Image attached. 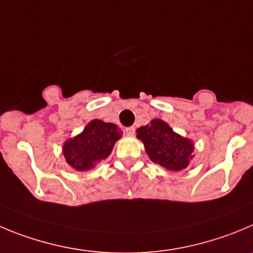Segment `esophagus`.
Returning <instances> with one entry per match:
<instances>
[{
  "mask_svg": "<svg viewBox=\"0 0 253 253\" xmlns=\"http://www.w3.org/2000/svg\"><path fill=\"white\" fill-rule=\"evenodd\" d=\"M125 131H126V133L128 134V136H133L134 131H136V128H134L133 126H131V127H127V128L125 129Z\"/></svg>",
  "mask_w": 253,
  "mask_h": 253,
  "instance_id": "obj_1",
  "label": "esophagus"
}]
</instances>
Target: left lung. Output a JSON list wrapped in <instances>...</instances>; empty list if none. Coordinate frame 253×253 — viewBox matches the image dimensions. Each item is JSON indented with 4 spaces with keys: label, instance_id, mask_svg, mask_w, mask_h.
I'll use <instances>...</instances> for the list:
<instances>
[{
    "label": "left lung",
    "instance_id": "1",
    "mask_svg": "<svg viewBox=\"0 0 253 253\" xmlns=\"http://www.w3.org/2000/svg\"><path fill=\"white\" fill-rule=\"evenodd\" d=\"M151 161L169 171H181L193 159V143L173 131L165 121L155 119L137 129Z\"/></svg>",
    "mask_w": 253,
    "mask_h": 253
}]
</instances>
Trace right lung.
Returning a JSON list of instances; mask_svg holds the SVG:
<instances>
[{
    "label": "right lung",
    "instance_id": "obj_1",
    "mask_svg": "<svg viewBox=\"0 0 253 253\" xmlns=\"http://www.w3.org/2000/svg\"><path fill=\"white\" fill-rule=\"evenodd\" d=\"M121 136L122 131L117 125L92 120L81 133L63 143L66 162L77 171H88L107 159Z\"/></svg>",
    "mask_w": 253,
    "mask_h": 253
}]
</instances>
